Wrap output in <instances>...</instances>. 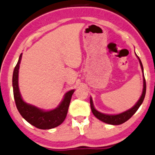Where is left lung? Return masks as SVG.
Here are the masks:
<instances>
[{"instance_id":"obj_1","label":"left lung","mask_w":155,"mask_h":155,"mask_svg":"<svg viewBox=\"0 0 155 155\" xmlns=\"http://www.w3.org/2000/svg\"><path fill=\"white\" fill-rule=\"evenodd\" d=\"M140 61V64L141 69H142L143 72V64L141 63L140 59L139 57L137 55ZM146 80H145V77L143 74V89L142 95H141L140 98L139 99V101H137V104L134 105L132 108L129 110L124 111V112L120 113V114H114V115H111V114H103V113L99 112V111L96 110L94 109V106H93V102L91 98H90V106H91V111H92L93 114L97 118L100 120L103 121V122L106 123V124H111V125H120L124 123L127 121L128 120L130 119V118L132 117L133 114L137 111V110L139 109V107L140 106V105L142 104L145 95H146Z\"/></svg>"}]
</instances>
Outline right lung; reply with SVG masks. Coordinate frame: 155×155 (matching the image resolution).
I'll return each instance as SVG.
<instances>
[{"label":"right lung","instance_id":"obj_1","mask_svg":"<svg viewBox=\"0 0 155 155\" xmlns=\"http://www.w3.org/2000/svg\"><path fill=\"white\" fill-rule=\"evenodd\" d=\"M21 58L22 54L20 55L12 76L13 94L18 111L28 123L38 129H50L57 127L64 122L66 117L71 96L74 90L66 92L59 106L51 111H43L35 106L25 103L21 97L18 87V71Z\"/></svg>","mask_w":155,"mask_h":155}]
</instances>
